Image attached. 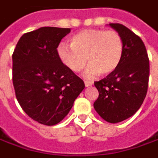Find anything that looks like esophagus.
<instances>
[{
    "mask_svg": "<svg viewBox=\"0 0 158 158\" xmlns=\"http://www.w3.org/2000/svg\"><path fill=\"white\" fill-rule=\"evenodd\" d=\"M85 85L86 87L91 86V85H93V82H91V81H85Z\"/></svg>",
    "mask_w": 158,
    "mask_h": 158,
    "instance_id": "1",
    "label": "esophagus"
}]
</instances>
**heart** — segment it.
<instances>
[{"instance_id": "obj_1", "label": "heart", "mask_w": 158, "mask_h": 158, "mask_svg": "<svg viewBox=\"0 0 158 158\" xmlns=\"http://www.w3.org/2000/svg\"><path fill=\"white\" fill-rule=\"evenodd\" d=\"M56 52L60 61L75 73L82 72L88 60L85 75L92 78L100 73L111 74L118 69L124 42L116 30L85 29L71 38L70 47L60 44Z\"/></svg>"}]
</instances>
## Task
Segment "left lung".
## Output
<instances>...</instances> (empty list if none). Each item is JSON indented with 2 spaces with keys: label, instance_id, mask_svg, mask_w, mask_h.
<instances>
[{
  "label": "left lung",
  "instance_id": "obj_1",
  "mask_svg": "<svg viewBox=\"0 0 158 158\" xmlns=\"http://www.w3.org/2000/svg\"><path fill=\"white\" fill-rule=\"evenodd\" d=\"M124 42V54L118 69L94 82L99 92L94 107L110 123H118L134 115L147 95L149 59L140 38L119 23H110Z\"/></svg>",
  "mask_w": 158,
  "mask_h": 158
}]
</instances>
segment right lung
Segmentation results:
<instances>
[{
  "label": "right lung",
  "mask_w": 158,
  "mask_h": 158,
  "mask_svg": "<svg viewBox=\"0 0 158 158\" xmlns=\"http://www.w3.org/2000/svg\"><path fill=\"white\" fill-rule=\"evenodd\" d=\"M70 28L42 27L25 33L12 54V82L22 110L39 123H59L85 89L84 81L63 64L57 47Z\"/></svg>",
  "instance_id": "obj_1"
}]
</instances>
